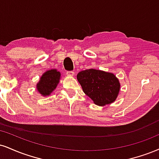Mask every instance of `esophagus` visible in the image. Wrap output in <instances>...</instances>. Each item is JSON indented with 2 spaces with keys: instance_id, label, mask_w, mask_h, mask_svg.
<instances>
[{
  "instance_id": "obj_1",
  "label": "esophagus",
  "mask_w": 159,
  "mask_h": 159,
  "mask_svg": "<svg viewBox=\"0 0 159 159\" xmlns=\"http://www.w3.org/2000/svg\"><path fill=\"white\" fill-rule=\"evenodd\" d=\"M66 75L69 77H72V76L75 75V72L73 71H68L66 72Z\"/></svg>"
}]
</instances>
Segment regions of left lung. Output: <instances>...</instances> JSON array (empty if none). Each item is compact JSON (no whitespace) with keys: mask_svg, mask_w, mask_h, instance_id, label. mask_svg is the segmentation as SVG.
Returning a JSON list of instances; mask_svg holds the SVG:
<instances>
[{"mask_svg":"<svg viewBox=\"0 0 159 159\" xmlns=\"http://www.w3.org/2000/svg\"><path fill=\"white\" fill-rule=\"evenodd\" d=\"M78 81L84 93L98 106L113 103L121 89L118 78L113 73L102 70L89 69L78 72Z\"/></svg>","mask_w":159,"mask_h":159,"instance_id":"8db88e82","label":"left lung"}]
</instances>
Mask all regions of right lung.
I'll use <instances>...</instances> for the list:
<instances>
[{"label":"right lung","mask_w":159,"mask_h":159,"mask_svg":"<svg viewBox=\"0 0 159 159\" xmlns=\"http://www.w3.org/2000/svg\"><path fill=\"white\" fill-rule=\"evenodd\" d=\"M61 72L55 69L47 70L41 75L36 89L42 96H49L56 89L60 82Z\"/></svg>","instance_id":"obj_1"}]
</instances>
